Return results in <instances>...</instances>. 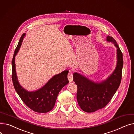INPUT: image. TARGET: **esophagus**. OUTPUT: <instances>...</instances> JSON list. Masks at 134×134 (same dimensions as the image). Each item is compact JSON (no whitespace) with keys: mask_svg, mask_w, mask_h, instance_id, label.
Wrapping results in <instances>:
<instances>
[{"mask_svg":"<svg viewBox=\"0 0 134 134\" xmlns=\"http://www.w3.org/2000/svg\"><path fill=\"white\" fill-rule=\"evenodd\" d=\"M67 78L69 82H72L73 80V73L70 71L67 75Z\"/></svg>","mask_w":134,"mask_h":134,"instance_id":"esophagus-1","label":"esophagus"}]
</instances>
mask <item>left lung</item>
I'll return each mask as SVG.
<instances>
[{
    "instance_id": "obj_1",
    "label": "left lung",
    "mask_w": 134,
    "mask_h": 134,
    "mask_svg": "<svg viewBox=\"0 0 134 134\" xmlns=\"http://www.w3.org/2000/svg\"><path fill=\"white\" fill-rule=\"evenodd\" d=\"M107 41L117 48V64L114 73L101 83H95L77 73L73 74V81L77 85L76 99L83 111L93 112L102 109L109 103L120 85L123 66V54L115 40L108 36Z\"/></svg>"
}]
</instances>
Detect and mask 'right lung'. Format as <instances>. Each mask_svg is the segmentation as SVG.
I'll list each match as a JSON object with an SVG mask.
<instances>
[{"label":"right lung","mask_w":134,"mask_h":134,"mask_svg":"<svg viewBox=\"0 0 134 134\" xmlns=\"http://www.w3.org/2000/svg\"><path fill=\"white\" fill-rule=\"evenodd\" d=\"M25 35V34H23L21 36L12 60V80L13 84L21 99L28 108L35 112L46 113L53 109L59 92L69 82L67 79L68 71H64L54 76L43 87L35 92H28L22 88L19 85L17 78L15 56L22 44Z\"/></svg>","instance_id":"add662e5"}]
</instances>
